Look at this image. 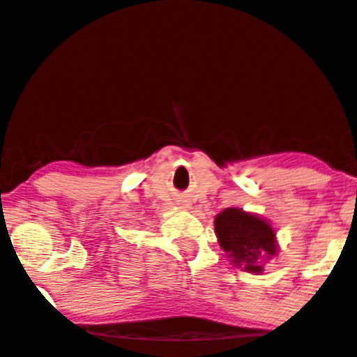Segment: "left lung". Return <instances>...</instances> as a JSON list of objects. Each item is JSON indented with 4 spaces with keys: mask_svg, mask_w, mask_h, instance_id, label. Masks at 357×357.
Segmentation results:
<instances>
[{
    "mask_svg": "<svg viewBox=\"0 0 357 357\" xmlns=\"http://www.w3.org/2000/svg\"><path fill=\"white\" fill-rule=\"evenodd\" d=\"M214 227L225 252L233 257L236 266H244L248 271L261 273L263 266L257 259L276 255L273 227L255 214L227 208L218 214Z\"/></svg>",
    "mask_w": 357,
    "mask_h": 357,
    "instance_id": "1",
    "label": "left lung"
}]
</instances>
